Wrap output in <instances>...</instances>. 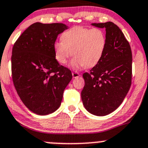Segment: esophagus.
<instances>
[{
	"label": "esophagus",
	"mask_w": 148,
	"mask_h": 148,
	"mask_svg": "<svg viewBox=\"0 0 148 148\" xmlns=\"http://www.w3.org/2000/svg\"><path fill=\"white\" fill-rule=\"evenodd\" d=\"M72 77L74 78H77V77H80V74L78 72H72Z\"/></svg>",
	"instance_id": "obj_1"
}]
</instances>
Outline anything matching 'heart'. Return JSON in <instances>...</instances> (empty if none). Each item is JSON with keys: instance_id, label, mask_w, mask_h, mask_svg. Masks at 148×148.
<instances>
[{"instance_id": "heart-1", "label": "heart", "mask_w": 148, "mask_h": 148, "mask_svg": "<svg viewBox=\"0 0 148 148\" xmlns=\"http://www.w3.org/2000/svg\"><path fill=\"white\" fill-rule=\"evenodd\" d=\"M61 39L53 44L55 59L65 64L72 54L74 58L70 66L73 69L96 66L102 59L107 46L105 34L99 28L75 26L64 31Z\"/></svg>"}]
</instances>
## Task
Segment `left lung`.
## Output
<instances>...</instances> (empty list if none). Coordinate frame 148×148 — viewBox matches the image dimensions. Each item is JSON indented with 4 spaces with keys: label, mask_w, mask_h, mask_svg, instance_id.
<instances>
[{
    "label": "left lung",
    "mask_w": 148,
    "mask_h": 148,
    "mask_svg": "<svg viewBox=\"0 0 148 148\" xmlns=\"http://www.w3.org/2000/svg\"><path fill=\"white\" fill-rule=\"evenodd\" d=\"M106 30L107 46L100 62L84 73L81 97L85 109L96 116H105L123 102L131 86L132 51L120 28L112 22L92 23Z\"/></svg>",
    "instance_id": "obj_1"
}]
</instances>
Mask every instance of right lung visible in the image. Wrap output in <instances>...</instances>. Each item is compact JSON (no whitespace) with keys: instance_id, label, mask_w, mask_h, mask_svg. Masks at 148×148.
Instances as JSON below:
<instances>
[{"instance_id":"add662e5","label":"right lung","mask_w":148,"mask_h":148,"mask_svg":"<svg viewBox=\"0 0 148 148\" xmlns=\"http://www.w3.org/2000/svg\"><path fill=\"white\" fill-rule=\"evenodd\" d=\"M69 27L64 23L31 25L13 45L12 78L18 95L31 112L46 115L61 105L64 91L72 79L71 71L54 57L58 35Z\"/></svg>"}]
</instances>
